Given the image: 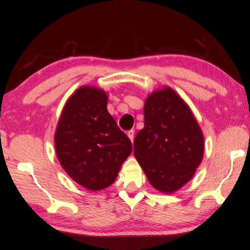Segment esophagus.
Instances as JSON below:
<instances>
[{
    "mask_svg": "<svg viewBox=\"0 0 250 250\" xmlns=\"http://www.w3.org/2000/svg\"><path fill=\"white\" fill-rule=\"evenodd\" d=\"M126 135H128V137H129L131 142H133V139H134V130H129L128 132H126Z\"/></svg>",
    "mask_w": 250,
    "mask_h": 250,
    "instance_id": "34e87169",
    "label": "esophagus"
}]
</instances>
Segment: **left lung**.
<instances>
[{"label": "left lung", "mask_w": 250, "mask_h": 250, "mask_svg": "<svg viewBox=\"0 0 250 250\" xmlns=\"http://www.w3.org/2000/svg\"><path fill=\"white\" fill-rule=\"evenodd\" d=\"M134 156L152 186L172 193L192 179L204 153L200 125L171 88L154 91L145 104V128L135 135Z\"/></svg>", "instance_id": "1"}]
</instances>
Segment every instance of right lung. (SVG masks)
Segmentation results:
<instances>
[{"mask_svg":"<svg viewBox=\"0 0 250 250\" xmlns=\"http://www.w3.org/2000/svg\"><path fill=\"white\" fill-rule=\"evenodd\" d=\"M107 98L98 88H79L65 104L55 133L62 167L91 191L111 185L132 151L130 139L108 112Z\"/></svg>","mask_w":250,"mask_h":250,"instance_id":"right-lung-1","label":"right lung"}]
</instances>
